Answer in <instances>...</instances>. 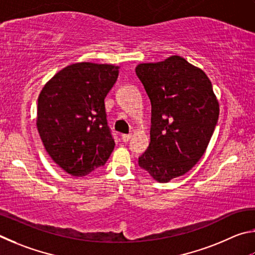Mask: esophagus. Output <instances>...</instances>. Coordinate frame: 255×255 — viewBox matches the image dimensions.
<instances>
[{"instance_id":"esophagus-1","label":"esophagus","mask_w":255,"mask_h":255,"mask_svg":"<svg viewBox=\"0 0 255 255\" xmlns=\"http://www.w3.org/2000/svg\"><path fill=\"white\" fill-rule=\"evenodd\" d=\"M131 136H132V134H122L123 142H125V143H127V142L131 139Z\"/></svg>"}]
</instances>
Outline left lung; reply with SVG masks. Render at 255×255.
Masks as SVG:
<instances>
[{
  "label": "left lung",
  "instance_id": "left-lung-1",
  "mask_svg": "<svg viewBox=\"0 0 255 255\" xmlns=\"http://www.w3.org/2000/svg\"><path fill=\"white\" fill-rule=\"evenodd\" d=\"M151 101L150 144L139 166L158 182L188 172L206 151L220 115L207 75L180 56L135 67Z\"/></svg>",
  "mask_w": 255,
  "mask_h": 255
}]
</instances>
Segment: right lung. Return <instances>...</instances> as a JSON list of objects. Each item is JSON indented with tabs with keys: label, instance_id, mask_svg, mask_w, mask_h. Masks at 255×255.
I'll return each mask as SVG.
<instances>
[{
	"label": "right lung",
	"instance_id": "right-lung-1",
	"mask_svg": "<svg viewBox=\"0 0 255 255\" xmlns=\"http://www.w3.org/2000/svg\"><path fill=\"white\" fill-rule=\"evenodd\" d=\"M119 69L76 62L53 75L39 94V135L50 158L70 176H87L104 166L114 150L104 100Z\"/></svg>",
	"mask_w": 255,
	"mask_h": 255
}]
</instances>
